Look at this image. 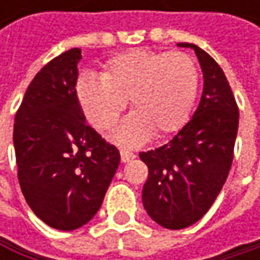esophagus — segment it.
<instances>
[{
  "mask_svg": "<svg viewBox=\"0 0 260 260\" xmlns=\"http://www.w3.org/2000/svg\"><path fill=\"white\" fill-rule=\"evenodd\" d=\"M120 158H122V162H131V161L135 159V153H132L126 149H122L120 150Z\"/></svg>",
  "mask_w": 260,
  "mask_h": 260,
  "instance_id": "34e87169",
  "label": "esophagus"
}]
</instances>
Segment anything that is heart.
Returning <instances> with one entry per match:
<instances>
[{
  "instance_id": "1",
  "label": "heart",
  "mask_w": 260,
  "mask_h": 260,
  "mask_svg": "<svg viewBox=\"0 0 260 260\" xmlns=\"http://www.w3.org/2000/svg\"><path fill=\"white\" fill-rule=\"evenodd\" d=\"M199 91V71L183 52L131 49L113 57L101 77L79 75L75 94L87 120L98 129L113 128L129 99L134 113L120 123L114 140L138 146L155 132L169 137L181 131Z\"/></svg>"
}]
</instances>
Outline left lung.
<instances>
[{
  "mask_svg": "<svg viewBox=\"0 0 260 260\" xmlns=\"http://www.w3.org/2000/svg\"><path fill=\"white\" fill-rule=\"evenodd\" d=\"M191 48L203 72V91L191 120L167 144L141 152L149 176L143 205L159 226L179 231L197 223L228 179L238 132V107L223 69L202 48Z\"/></svg>",
  "mask_w": 260,
  "mask_h": 260,
  "instance_id": "8db88e82",
  "label": "left lung"
}]
</instances>
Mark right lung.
Listing matches in <instances>:
<instances>
[{
    "instance_id": "1",
    "label": "right lung",
    "mask_w": 260,
    "mask_h": 260,
    "mask_svg": "<svg viewBox=\"0 0 260 260\" xmlns=\"http://www.w3.org/2000/svg\"><path fill=\"white\" fill-rule=\"evenodd\" d=\"M81 58L72 48L37 72L13 128L22 194L58 231L79 229L94 217L120 162L119 150L85 123L75 94Z\"/></svg>"
}]
</instances>
